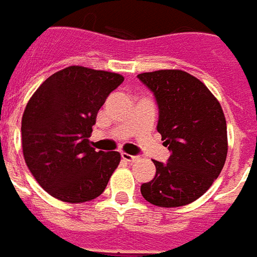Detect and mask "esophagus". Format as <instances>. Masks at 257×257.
<instances>
[{
  "mask_svg": "<svg viewBox=\"0 0 257 257\" xmlns=\"http://www.w3.org/2000/svg\"><path fill=\"white\" fill-rule=\"evenodd\" d=\"M121 159L128 163H133L138 160V156H133V155H128V153H124V152H123V153H121Z\"/></svg>",
  "mask_w": 257,
  "mask_h": 257,
  "instance_id": "1",
  "label": "esophagus"
}]
</instances>
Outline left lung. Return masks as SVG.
Masks as SVG:
<instances>
[{
  "mask_svg": "<svg viewBox=\"0 0 257 257\" xmlns=\"http://www.w3.org/2000/svg\"><path fill=\"white\" fill-rule=\"evenodd\" d=\"M138 78L155 93L157 131L171 151L167 164L153 160L156 175L142 183V196L157 207L188 205L211 188L226 162L223 109L201 80L182 69H159Z\"/></svg>",
  "mask_w": 257,
  "mask_h": 257,
  "instance_id": "8db88e82",
  "label": "left lung"
}]
</instances>
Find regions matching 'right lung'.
Here are the masks:
<instances>
[{
  "label": "right lung",
  "mask_w": 257,
  "mask_h": 257,
  "mask_svg": "<svg viewBox=\"0 0 257 257\" xmlns=\"http://www.w3.org/2000/svg\"><path fill=\"white\" fill-rule=\"evenodd\" d=\"M120 74L71 65L50 75L22 117L24 162L37 182L60 201L79 204L104 192L119 152L95 151L89 137Z\"/></svg>",
  "instance_id": "right-lung-1"
}]
</instances>
